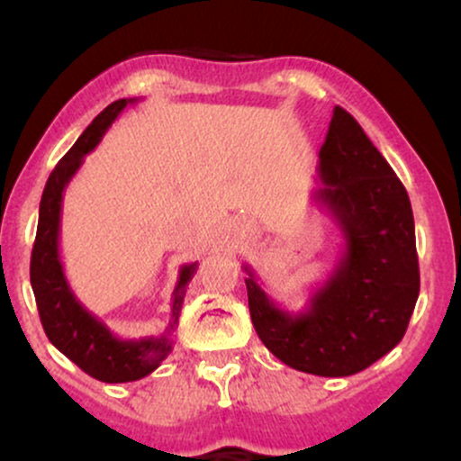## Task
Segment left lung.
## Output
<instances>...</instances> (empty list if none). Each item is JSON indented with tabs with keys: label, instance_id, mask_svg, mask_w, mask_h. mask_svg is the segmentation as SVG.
I'll return each mask as SVG.
<instances>
[{
	"label": "left lung",
	"instance_id": "8db88e82",
	"mask_svg": "<svg viewBox=\"0 0 461 461\" xmlns=\"http://www.w3.org/2000/svg\"><path fill=\"white\" fill-rule=\"evenodd\" d=\"M316 171L312 199L340 230V258L299 312L275 303L247 264L249 312L264 347L285 366L348 377L405 336L420 290L414 214L401 179L340 105Z\"/></svg>",
	"mask_w": 461,
	"mask_h": 461
}]
</instances>
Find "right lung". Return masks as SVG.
I'll return each mask as SVG.
<instances>
[{"instance_id": "right-lung-1", "label": "right lung", "mask_w": 461, "mask_h": 461, "mask_svg": "<svg viewBox=\"0 0 461 461\" xmlns=\"http://www.w3.org/2000/svg\"><path fill=\"white\" fill-rule=\"evenodd\" d=\"M139 99H116L102 114L82 131L76 145L56 164L47 179L39 208V227L32 249L30 282L39 305L41 322L58 351L65 353L73 364H77L91 377L104 384H125L147 377L173 351V331H176L184 294L199 262L184 264L179 268L177 285L171 297V321L160 336L119 338L99 321L93 312L79 303L76 293L67 282L65 267L60 260V219L62 199L73 176L84 164V156L91 153L114 119L125 110V105Z\"/></svg>"}]
</instances>
